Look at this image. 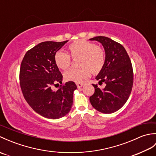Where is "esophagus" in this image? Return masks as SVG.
Segmentation results:
<instances>
[{
	"label": "esophagus",
	"mask_w": 156,
	"mask_h": 156,
	"mask_svg": "<svg viewBox=\"0 0 156 156\" xmlns=\"http://www.w3.org/2000/svg\"><path fill=\"white\" fill-rule=\"evenodd\" d=\"M76 85H77L78 88H81L82 87H83L84 86V83H82V82H77V83H76Z\"/></svg>",
	"instance_id": "1"
}]
</instances>
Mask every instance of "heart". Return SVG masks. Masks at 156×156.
I'll return each instance as SVG.
<instances>
[{"label": "heart", "mask_w": 156, "mask_h": 156, "mask_svg": "<svg viewBox=\"0 0 156 156\" xmlns=\"http://www.w3.org/2000/svg\"><path fill=\"white\" fill-rule=\"evenodd\" d=\"M68 54L58 52L55 55V62L59 68L66 70L70 67L72 59H79L80 68L71 69L65 72L67 81L80 82L88 78L91 72L96 74L100 72L106 63V52L103 48L93 42L84 39L76 41L68 47Z\"/></svg>", "instance_id": "1"}]
</instances>
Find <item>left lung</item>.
<instances>
[{
  "label": "left lung",
  "mask_w": 156,
  "mask_h": 156,
  "mask_svg": "<svg viewBox=\"0 0 156 156\" xmlns=\"http://www.w3.org/2000/svg\"><path fill=\"white\" fill-rule=\"evenodd\" d=\"M101 43L106 52L104 68L96 77L104 88L92 84L94 93L90 97L92 107L102 113H112L127 102L133 84V71L131 59L123 46L105 36L90 39Z\"/></svg>",
  "instance_id": "1"
}]
</instances>
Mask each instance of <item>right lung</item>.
<instances>
[{
  "label": "right lung",
  "instance_id": "1",
  "mask_svg": "<svg viewBox=\"0 0 156 156\" xmlns=\"http://www.w3.org/2000/svg\"><path fill=\"white\" fill-rule=\"evenodd\" d=\"M68 41H44L28 50L21 62L20 86L25 101L37 113L48 119H59L67 115L73 103L74 82L62 84V74L55 62V55Z\"/></svg>",
  "mask_w": 156,
  "mask_h": 156
}]
</instances>
